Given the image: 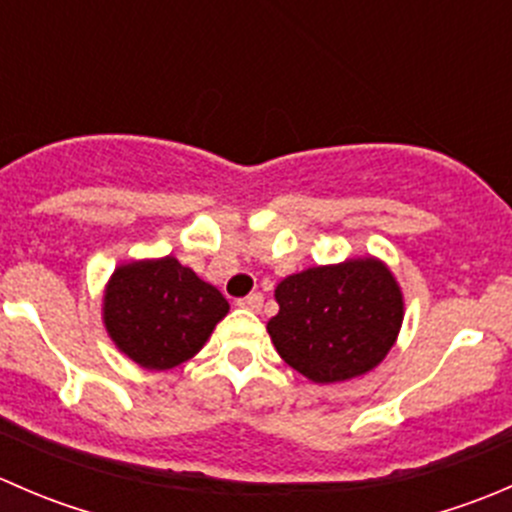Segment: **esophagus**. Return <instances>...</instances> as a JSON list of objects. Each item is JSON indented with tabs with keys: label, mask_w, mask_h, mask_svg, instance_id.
Wrapping results in <instances>:
<instances>
[{
	"label": "esophagus",
	"mask_w": 512,
	"mask_h": 512,
	"mask_svg": "<svg viewBox=\"0 0 512 512\" xmlns=\"http://www.w3.org/2000/svg\"><path fill=\"white\" fill-rule=\"evenodd\" d=\"M262 302H265V297H262L260 292H252V294H247L245 299H240V307H245V309H250V312H260L262 309Z\"/></svg>",
	"instance_id": "34e87169"
}]
</instances>
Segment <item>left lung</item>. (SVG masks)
I'll list each match as a JSON object with an SVG mask.
<instances>
[{
    "instance_id": "left-lung-1",
    "label": "left lung",
    "mask_w": 512,
    "mask_h": 512,
    "mask_svg": "<svg viewBox=\"0 0 512 512\" xmlns=\"http://www.w3.org/2000/svg\"><path fill=\"white\" fill-rule=\"evenodd\" d=\"M280 312L267 322L277 354L314 384L369 374L404 322V292L379 257H347L289 275L275 287Z\"/></svg>"
}]
</instances>
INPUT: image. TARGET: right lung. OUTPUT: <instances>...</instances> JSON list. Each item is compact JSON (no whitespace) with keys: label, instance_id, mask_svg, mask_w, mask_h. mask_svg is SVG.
<instances>
[{"label":"right lung","instance_id":"add662e5","mask_svg":"<svg viewBox=\"0 0 512 512\" xmlns=\"http://www.w3.org/2000/svg\"><path fill=\"white\" fill-rule=\"evenodd\" d=\"M230 312L218 287L173 255L123 262L103 289V327L121 354L151 371L193 359Z\"/></svg>","mask_w":512,"mask_h":512}]
</instances>
